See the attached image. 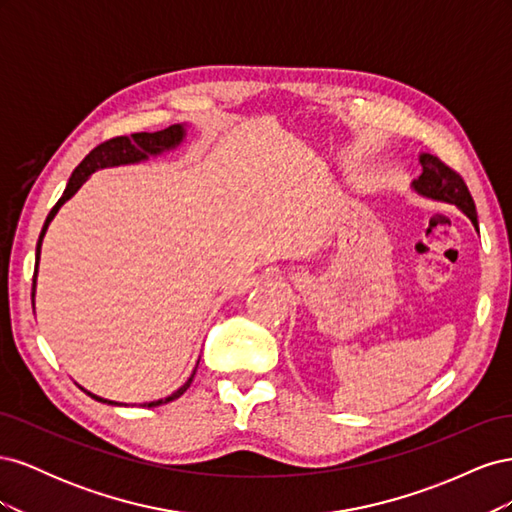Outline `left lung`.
<instances>
[{
    "label": "left lung",
    "mask_w": 512,
    "mask_h": 512,
    "mask_svg": "<svg viewBox=\"0 0 512 512\" xmlns=\"http://www.w3.org/2000/svg\"><path fill=\"white\" fill-rule=\"evenodd\" d=\"M418 162L423 166V173L421 177L412 181V188L421 196L442 200V203H451L459 207L472 220V224L478 226L472 194L457 170L446 166L440 158L431 156V153H421Z\"/></svg>",
    "instance_id": "obj_1"
}]
</instances>
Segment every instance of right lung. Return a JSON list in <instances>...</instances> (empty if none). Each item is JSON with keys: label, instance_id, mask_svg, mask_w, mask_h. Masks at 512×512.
Listing matches in <instances>:
<instances>
[{"label": "right lung", "instance_id": "obj_1", "mask_svg": "<svg viewBox=\"0 0 512 512\" xmlns=\"http://www.w3.org/2000/svg\"><path fill=\"white\" fill-rule=\"evenodd\" d=\"M185 136V130L183 126H168L166 130H160V132H136L132 136H115L111 138V141H104L100 143L96 149H91L85 160L74 168V173L66 185L64 190V196H61L57 200V205L51 209L49 218H46L44 226H42V232H40V239H38V245H36V269H34V288H32V297H34V290H36V275H38V262H40V247H42V239H44V232L46 228H49L51 220L55 218V213L59 211V207L66 203L68 198H72L76 194V190L81 188V185L85 183V179L96 173L98 168H106V166H119V164H134V162H143L147 160L149 156H158V153L162 151H168V149H175ZM198 367V365H196ZM194 374L196 369L192 371V376L188 378V382H185L181 389H177L173 395H168L166 399H158V401H149V404H143L147 408H156V406H162L166 404V401H173L177 397H181L185 391H188V386L192 384L194 380ZM85 391V389H83ZM89 397H94L96 401H102V404H113V406H119L117 401H108V399H102L94 393L85 391Z\"/></svg>", "mask_w": 512, "mask_h": 512}]
</instances>
